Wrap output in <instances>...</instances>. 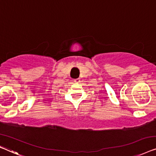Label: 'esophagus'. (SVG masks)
<instances>
[{
	"label": "esophagus",
	"instance_id": "esophagus-1",
	"mask_svg": "<svg viewBox=\"0 0 156 156\" xmlns=\"http://www.w3.org/2000/svg\"><path fill=\"white\" fill-rule=\"evenodd\" d=\"M80 78H76V79H74V82H76V83H79L80 82Z\"/></svg>",
	"mask_w": 156,
	"mask_h": 156
}]
</instances>
